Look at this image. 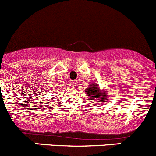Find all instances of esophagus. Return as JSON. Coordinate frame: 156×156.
Listing matches in <instances>:
<instances>
[{
  "label": "esophagus",
  "mask_w": 156,
  "mask_h": 156,
  "mask_svg": "<svg viewBox=\"0 0 156 156\" xmlns=\"http://www.w3.org/2000/svg\"><path fill=\"white\" fill-rule=\"evenodd\" d=\"M76 84H77V81H76V80H72V81L70 82V85H71L72 87H76Z\"/></svg>",
  "instance_id": "esophagus-1"
}]
</instances>
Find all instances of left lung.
Returning <instances> with one entry per match:
<instances>
[{
	"label": "left lung",
	"instance_id": "left-lung-1",
	"mask_svg": "<svg viewBox=\"0 0 156 156\" xmlns=\"http://www.w3.org/2000/svg\"><path fill=\"white\" fill-rule=\"evenodd\" d=\"M85 92H86V95H89L91 100H93L94 102L96 103L95 105H100V103L101 105L102 104L101 102H103L107 98V92L101 90L99 88V86L94 83H92V84L89 85V87L85 89Z\"/></svg>",
	"mask_w": 156,
	"mask_h": 156
}]
</instances>
